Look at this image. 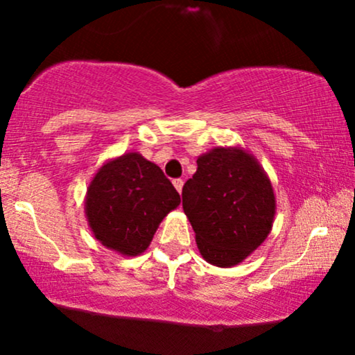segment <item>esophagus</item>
Instances as JSON below:
<instances>
[{
  "label": "esophagus",
  "mask_w": 355,
  "mask_h": 355,
  "mask_svg": "<svg viewBox=\"0 0 355 355\" xmlns=\"http://www.w3.org/2000/svg\"><path fill=\"white\" fill-rule=\"evenodd\" d=\"M173 187L177 189L178 193H182V189H183V180L182 178H177V180H173Z\"/></svg>",
  "instance_id": "esophagus-1"
}]
</instances>
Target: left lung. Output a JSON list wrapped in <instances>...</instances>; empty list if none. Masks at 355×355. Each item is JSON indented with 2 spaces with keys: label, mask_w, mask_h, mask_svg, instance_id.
I'll list each match as a JSON object with an SVG mask.
<instances>
[{
  "label": "left lung",
  "mask_w": 355,
  "mask_h": 355,
  "mask_svg": "<svg viewBox=\"0 0 355 355\" xmlns=\"http://www.w3.org/2000/svg\"><path fill=\"white\" fill-rule=\"evenodd\" d=\"M182 205L198 252L215 267H234L266 242L275 193L259 160L242 146H215L197 158Z\"/></svg>",
  "instance_id": "obj_1"
}]
</instances>
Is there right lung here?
Returning <instances> with one entry per match:
<instances>
[{"instance_id": "add662e5", "label": "right lung", "mask_w": 355, "mask_h": 355, "mask_svg": "<svg viewBox=\"0 0 355 355\" xmlns=\"http://www.w3.org/2000/svg\"><path fill=\"white\" fill-rule=\"evenodd\" d=\"M180 205V195L153 162L128 152L93 175L85 197L88 227L103 247L123 257L148 248L158 225Z\"/></svg>"}]
</instances>
